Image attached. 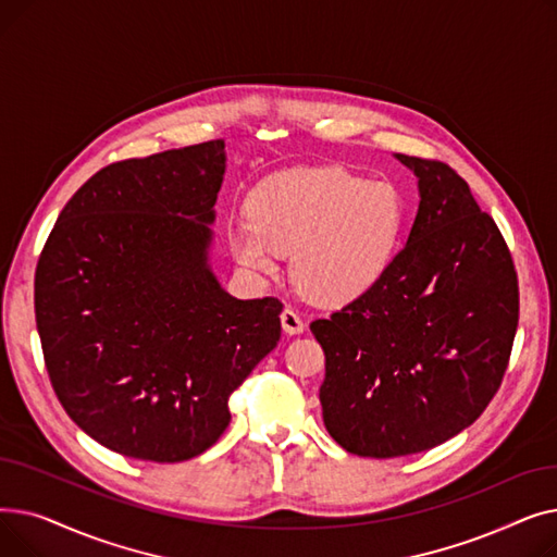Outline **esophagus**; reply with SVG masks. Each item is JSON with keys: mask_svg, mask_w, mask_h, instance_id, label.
I'll return each instance as SVG.
<instances>
[{"mask_svg": "<svg viewBox=\"0 0 557 557\" xmlns=\"http://www.w3.org/2000/svg\"><path fill=\"white\" fill-rule=\"evenodd\" d=\"M280 318H282V330L286 334H302L305 327H307L305 320L294 309H284Z\"/></svg>", "mask_w": 557, "mask_h": 557, "instance_id": "obj_1", "label": "esophagus"}]
</instances>
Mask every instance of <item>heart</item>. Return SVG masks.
Listing matches in <instances>:
<instances>
[{"label":"heart","mask_w":557,"mask_h":557,"mask_svg":"<svg viewBox=\"0 0 557 557\" xmlns=\"http://www.w3.org/2000/svg\"><path fill=\"white\" fill-rule=\"evenodd\" d=\"M248 216L227 225L242 267L271 275L294 252L290 273L318 305H347L384 277L404 230V200L388 181L338 166L286 169L248 196Z\"/></svg>","instance_id":"1"}]
</instances>
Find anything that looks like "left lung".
Masks as SVG:
<instances>
[{
	"instance_id": "1",
	"label": "left lung",
	"mask_w": 557,
	"mask_h": 557,
	"mask_svg": "<svg viewBox=\"0 0 557 557\" xmlns=\"http://www.w3.org/2000/svg\"><path fill=\"white\" fill-rule=\"evenodd\" d=\"M420 205L368 294L311 323L325 349L323 420L349 454L395 458L447 443L502 386L519 320L510 250L460 175L395 156Z\"/></svg>"
}]
</instances>
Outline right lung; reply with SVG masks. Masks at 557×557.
I'll use <instances>...</instances> for the list:
<instances>
[{
  "label": "right lung",
  "instance_id": "add662e5",
  "mask_svg": "<svg viewBox=\"0 0 557 557\" xmlns=\"http://www.w3.org/2000/svg\"><path fill=\"white\" fill-rule=\"evenodd\" d=\"M225 141L95 173L36 269V325L67 416L116 454L181 462L230 424L227 399L277 345L282 302L237 300L210 267Z\"/></svg>",
  "mask_w": 557,
  "mask_h": 557
}]
</instances>
